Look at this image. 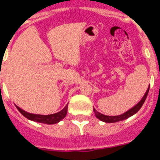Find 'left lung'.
Wrapping results in <instances>:
<instances>
[{"label":"left lung","instance_id":"1","mask_svg":"<svg viewBox=\"0 0 160 160\" xmlns=\"http://www.w3.org/2000/svg\"><path fill=\"white\" fill-rule=\"evenodd\" d=\"M19 111L21 112V114L25 116L26 119L32 120V121L38 122V123H43L46 124H57L58 122H60L62 119H64L67 114V108H64L62 110H60L58 113H55L53 114H48V115H42V114H31L29 112H26L23 109H21L20 107L16 105Z\"/></svg>","mask_w":160,"mask_h":160}]
</instances>
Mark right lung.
<instances>
[{
	"mask_svg": "<svg viewBox=\"0 0 160 160\" xmlns=\"http://www.w3.org/2000/svg\"><path fill=\"white\" fill-rule=\"evenodd\" d=\"M148 93H149V88H148V90H147L145 95H144V97L142 98V100H140V101H139V102L135 105V106L133 107L132 109H130L129 110L125 112L124 114H121V115H119V116H109V117L102 115V117H103L102 118V117H100V115L99 116V115L96 114V117L99 118L100 120H102V121L104 122H106V123H114V122H118V121H120V120H123V119H127V118H129V117H130L131 115L135 114L136 112H138V110L141 108V106L143 105V104H144V100H145V99H146L147 95H148Z\"/></svg>",
	"mask_w": 160,
	"mask_h": 160,
	"instance_id": "1",
	"label": "right lung"
}]
</instances>
